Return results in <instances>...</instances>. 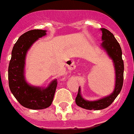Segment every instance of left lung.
Returning a JSON list of instances; mask_svg holds the SVG:
<instances>
[{
    "instance_id": "8db88e82",
    "label": "left lung",
    "mask_w": 134,
    "mask_h": 134,
    "mask_svg": "<svg viewBox=\"0 0 134 134\" xmlns=\"http://www.w3.org/2000/svg\"><path fill=\"white\" fill-rule=\"evenodd\" d=\"M100 30L103 33L101 48L105 51L114 63L116 75L115 87L112 93L109 96L96 100H87L81 95V90L79 87L76 103L78 106L89 110H100L108 107L120 93L123 85L124 63L122 58L121 47L112 33L105 28H101Z\"/></svg>"
}]
</instances>
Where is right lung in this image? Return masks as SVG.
I'll use <instances>...</instances> for the list:
<instances>
[{"instance_id":"add662e5","label":"right lung","mask_w":134,"mask_h":134,"mask_svg":"<svg viewBox=\"0 0 134 134\" xmlns=\"http://www.w3.org/2000/svg\"><path fill=\"white\" fill-rule=\"evenodd\" d=\"M46 30H30L19 37L12 52L8 68L9 86L22 106L31 109H43L52 105L57 87L56 79L47 87L29 84L25 76V59L28 51L38 38L46 36Z\"/></svg>"}]
</instances>
